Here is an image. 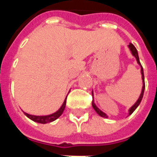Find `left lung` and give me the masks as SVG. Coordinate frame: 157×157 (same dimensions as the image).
<instances>
[{
	"instance_id": "obj_1",
	"label": "left lung",
	"mask_w": 157,
	"mask_h": 157,
	"mask_svg": "<svg viewBox=\"0 0 157 157\" xmlns=\"http://www.w3.org/2000/svg\"><path fill=\"white\" fill-rule=\"evenodd\" d=\"M128 48H129L130 52H131L132 55H133V56H134V57L136 59V61H137V63H138V65L140 66V73H141L142 83H143V86H142V89H141V93H140V97H139V98L137 99V101L135 102V104L132 106L130 109H128V115H130V114H132V113H133V112L135 111V109H137V107L140 105V103L142 98H143L144 91H145V77H144V71H143L142 65H141V64H140V59H139L138 51H137V49H136V48H135V46H134V44H129L128 45ZM92 96H93V91L92 92ZM92 108L94 109V110H95L96 112H97V113H98V115H100L101 117H102V118H109V116L107 115L105 113L102 112L101 109H99L97 107V105L95 104V102H94V100H92Z\"/></svg>"
}]
</instances>
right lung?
<instances>
[{"label": "right lung", "instance_id": "right-lung-1", "mask_svg": "<svg viewBox=\"0 0 157 157\" xmlns=\"http://www.w3.org/2000/svg\"><path fill=\"white\" fill-rule=\"evenodd\" d=\"M65 104H66V98H65V101L63 102V104L61 105V107L56 111V112L53 113L51 114H48V115H43V116H39V115H33V114H29V113H24L27 117L29 118H30L33 121L36 122V123H39V124H47V123H50V122H53L56 120L57 118L61 115L64 110H65Z\"/></svg>", "mask_w": 157, "mask_h": 157}]
</instances>
